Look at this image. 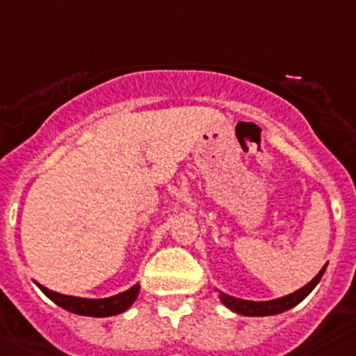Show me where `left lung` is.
Returning a JSON list of instances; mask_svg holds the SVG:
<instances>
[{
  "label": "left lung",
  "mask_w": 356,
  "mask_h": 356,
  "mask_svg": "<svg viewBox=\"0 0 356 356\" xmlns=\"http://www.w3.org/2000/svg\"><path fill=\"white\" fill-rule=\"evenodd\" d=\"M325 267L322 271L316 275L313 280L304 286L302 289L295 291L287 296H282V298H277V300H269V302H251V300H242V298H234V296H229L225 293H220V300L227 305L229 309H233L234 313H240V315L245 316H269V315H278V313H284V311L295 307L296 304H300L305 296L309 295L311 291L315 289V286L320 282L322 275H324Z\"/></svg>",
  "instance_id": "8db88e82"
}]
</instances>
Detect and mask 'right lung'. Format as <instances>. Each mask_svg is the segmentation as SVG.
<instances>
[{
    "mask_svg": "<svg viewBox=\"0 0 356 356\" xmlns=\"http://www.w3.org/2000/svg\"><path fill=\"white\" fill-rule=\"evenodd\" d=\"M40 286V284H38ZM40 289L51 298L54 304H58L63 309L76 313V315L85 316H113L120 315L125 309H129L132 302L136 300L138 291L140 287L132 286L131 289L123 291L120 295L111 296V298H99V300H92V298H78V296H67L54 293V291L47 289V287L40 286Z\"/></svg>",
    "mask_w": 356,
    "mask_h": 356,
    "instance_id": "add662e5",
    "label": "right lung"
}]
</instances>
